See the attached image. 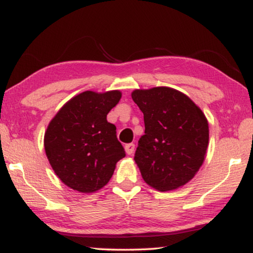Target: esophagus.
<instances>
[{
  "label": "esophagus",
  "mask_w": 253,
  "mask_h": 253,
  "mask_svg": "<svg viewBox=\"0 0 253 253\" xmlns=\"http://www.w3.org/2000/svg\"><path fill=\"white\" fill-rule=\"evenodd\" d=\"M125 150H126V153L128 155L133 154L134 150H135V145H134V143H127V145L125 146Z\"/></svg>",
  "instance_id": "obj_1"
}]
</instances>
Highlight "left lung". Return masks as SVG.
Segmentation results:
<instances>
[{"label":"left lung","instance_id":"8db88e82","mask_svg":"<svg viewBox=\"0 0 253 253\" xmlns=\"http://www.w3.org/2000/svg\"><path fill=\"white\" fill-rule=\"evenodd\" d=\"M132 98L145 121L134 155L142 178L160 191L184 185L206 158V116L190 98L170 87L135 89Z\"/></svg>","mask_w":253,"mask_h":253}]
</instances>
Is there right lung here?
I'll list each match as a JSON object with an SVG mask.
<instances>
[{"instance_id": "1", "label": "right lung", "mask_w": 253, "mask_h": 253, "mask_svg": "<svg viewBox=\"0 0 253 253\" xmlns=\"http://www.w3.org/2000/svg\"><path fill=\"white\" fill-rule=\"evenodd\" d=\"M121 93L86 91L73 97L51 120L44 148L56 175L73 190L93 193L111 180L126 156L117 127L106 117Z\"/></svg>"}]
</instances>
